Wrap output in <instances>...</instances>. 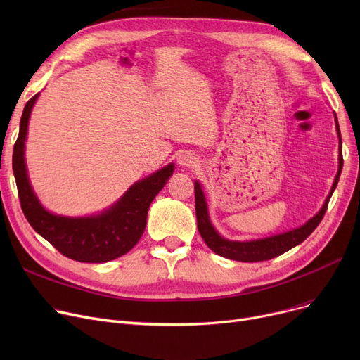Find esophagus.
Masks as SVG:
<instances>
[{
    "mask_svg": "<svg viewBox=\"0 0 360 360\" xmlns=\"http://www.w3.org/2000/svg\"><path fill=\"white\" fill-rule=\"evenodd\" d=\"M178 162L182 166H193V165H195V158L193 155H190V153H182L178 158Z\"/></svg>",
    "mask_w": 360,
    "mask_h": 360,
    "instance_id": "esophagus-1",
    "label": "esophagus"
}]
</instances>
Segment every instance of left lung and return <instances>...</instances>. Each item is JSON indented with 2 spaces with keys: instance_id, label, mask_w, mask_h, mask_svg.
<instances>
[{
  "instance_id": "left-lung-1",
  "label": "left lung",
  "mask_w": 360,
  "mask_h": 360,
  "mask_svg": "<svg viewBox=\"0 0 360 360\" xmlns=\"http://www.w3.org/2000/svg\"><path fill=\"white\" fill-rule=\"evenodd\" d=\"M335 125H337V134L340 139V155H338V172L335 175L334 184L331 191L323 205V209L318 212L311 220H308L304 226H300L297 229L280 233L271 238L266 239H259V240H251V242H235V240H228L221 238L212 226V221L209 219V213H207V202L201 190V185L198 181L194 184V191H195V214H197V228L212 251H214L217 255H221L224 258L235 259V261H242V262H258V261H267L274 257L281 255L283 252H286L292 250L296 245L304 242L314 231L316 226L323 220L328 201L335 190V186L340 179V174H342V167H343V155H342V134H340V127L337 122L335 117Z\"/></svg>"
}]
</instances>
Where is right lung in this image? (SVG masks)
<instances>
[{"label": "right lung", "instance_id": "obj_1", "mask_svg": "<svg viewBox=\"0 0 360 360\" xmlns=\"http://www.w3.org/2000/svg\"><path fill=\"white\" fill-rule=\"evenodd\" d=\"M39 96L27 101L20 131L13 150V172L22 210L32 228L67 258L80 262H108L134 248L147 223L151 201L174 174L170 163L156 174L132 185L125 195L99 216L70 219L46 212L29 184L25 162V140L32 108Z\"/></svg>", "mask_w": 360, "mask_h": 360}]
</instances>
